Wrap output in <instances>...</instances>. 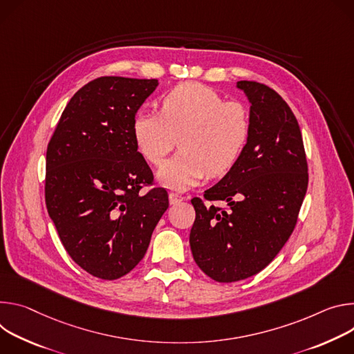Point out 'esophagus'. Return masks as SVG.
Wrapping results in <instances>:
<instances>
[{
	"mask_svg": "<svg viewBox=\"0 0 354 354\" xmlns=\"http://www.w3.org/2000/svg\"><path fill=\"white\" fill-rule=\"evenodd\" d=\"M169 200H170L171 205H176V204L184 201V197H183L181 194H178V192H170L169 194Z\"/></svg>",
	"mask_w": 354,
	"mask_h": 354,
	"instance_id": "1",
	"label": "esophagus"
}]
</instances>
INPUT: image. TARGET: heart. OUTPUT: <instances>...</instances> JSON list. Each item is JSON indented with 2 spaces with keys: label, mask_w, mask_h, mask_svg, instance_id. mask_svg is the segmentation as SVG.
Here are the masks:
<instances>
[{
  "label": "heart",
  "mask_w": 354,
  "mask_h": 354,
  "mask_svg": "<svg viewBox=\"0 0 354 354\" xmlns=\"http://www.w3.org/2000/svg\"><path fill=\"white\" fill-rule=\"evenodd\" d=\"M138 151L160 166L180 139V151L157 173L162 185L184 191L209 177L226 174L242 156L250 135V116L239 101H222L201 83L171 88L159 111H139L132 122Z\"/></svg>",
  "instance_id": "b5f03b06"
}]
</instances>
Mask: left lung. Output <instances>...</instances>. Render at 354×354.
Returning <instances> with one entry per match:
<instances>
[{
    "mask_svg": "<svg viewBox=\"0 0 354 354\" xmlns=\"http://www.w3.org/2000/svg\"><path fill=\"white\" fill-rule=\"evenodd\" d=\"M250 102L246 147L222 180L192 198L189 246L197 266L218 283L245 280L283 249L295 227L308 188V166L297 118L270 87L238 82Z\"/></svg>",
    "mask_w": 354,
    "mask_h": 354,
    "instance_id": "obj_1",
    "label": "left lung"
}]
</instances>
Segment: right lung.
I'll list each match as a JSON object with an SVG mask.
<instances>
[{
  "mask_svg": "<svg viewBox=\"0 0 354 354\" xmlns=\"http://www.w3.org/2000/svg\"><path fill=\"white\" fill-rule=\"evenodd\" d=\"M157 86L156 78H95L71 97L48 145L49 216L70 257L102 280L138 266L169 208L165 188L140 192L153 174L132 135Z\"/></svg>",
  "mask_w": 354,
  "mask_h": 354,
  "instance_id": "obj_1",
  "label": "right lung"
}]
</instances>
